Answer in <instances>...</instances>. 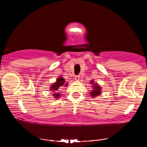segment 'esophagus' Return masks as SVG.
Instances as JSON below:
<instances>
[{
  "label": "esophagus",
  "instance_id": "esophagus-1",
  "mask_svg": "<svg viewBox=\"0 0 147 147\" xmlns=\"http://www.w3.org/2000/svg\"><path fill=\"white\" fill-rule=\"evenodd\" d=\"M75 80H77V81L79 80V79H80V76H79V75H77V76H75Z\"/></svg>",
  "mask_w": 147,
  "mask_h": 147
}]
</instances>
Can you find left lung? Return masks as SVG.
<instances>
[{
  "label": "left lung",
  "mask_w": 147,
  "mask_h": 147,
  "mask_svg": "<svg viewBox=\"0 0 147 147\" xmlns=\"http://www.w3.org/2000/svg\"><path fill=\"white\" fill-rule=\"evenodd\" d=\"M91 83L93 84V81H92V82H91ZM95 84V85H93L94 86L93 90H92V92H90V95L92 96V97H96V96H98L99 94L101 93L100 87L98 86V85H97V84H96V83Z\"/></svg>",
  "instance_id": "obj_1"
}]
</instances>
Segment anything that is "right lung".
Here are the masks:
<instances>
[{
    "mask_svg": "<svg viewBox=\"0 0 147 147\" xmlns=\"http://www.w3.org/2000/svg\"><path fill=\"white\" fill-rule=\"evenodd\" d=\"M63 85H65V86H67L68 85V84H65V79H64L63 77H59L58 79H57V82H55V84H52L51 85V88H50V90H52V91H54L53 92H55V94H53V96L54 97H55L57 98V97H60V95L59 92H57V90H58L59 88L61 86H62Z\"/></svg>",
    "mask_w": 147,
    "mask_h": 147,
    "instance_id": "1",
    "label": "right lung"
}]
</instances>
